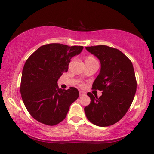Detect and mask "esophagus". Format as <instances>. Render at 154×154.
Returning <instances> with one entry per match:
<instances>
[{
	"label": "esophagus",
	"mask_w": 154,
	"mask_h": 154,
	"mask_svg": "<svg viewBox=\"0 0 154 154\" xmlns=\"http://www.w3.org/2000/svg\"><path fill=\"white\" fill-rule=\"evenodd\" d=\"M84 94H85L84 92H83L82 91H79V96H83Z\"/></svg>",
	"instance_id": "1"
}]
</instances>
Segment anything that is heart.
Instances as JSON below:
<instances>
[{
  "instance_id": "heart-1",
  "label": "heart",
  "mask_w": 154,
  "mask_h": 154,
  "mask_svg": "<svg viewBox=\"0 0 154 154\" xmlns=\"http://www.w3.org/2000/svg\"><path fill=\"white\" fill-rule=\"evenodd\" d=\"M95 60V59L93 58L92 57H88V58L86 59V60Z\"/></svg>"
}]
</instances>
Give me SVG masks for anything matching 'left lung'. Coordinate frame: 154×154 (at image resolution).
I'll return each instance as SVG.
<instances>
[{
  "label": "left lung",
  "mask_w": 154,
  "mask_h": 154,
  "mask_svg": "<svg viewBox=\"0 0 154 154\" xmlns=\"http://www.w3.org/2000/svg\"><path fill=\"white\" fill-rule=\"evenodd\" d=\"M85 49L100 61V70L92 88L103 91L99 98L87 94L91 102L84 108L85 115L96 126H111L123 118L133 101L137 90L133 65L117 49L106 45Z\"/></svg>",
  "instance_id": "left-lung-1"
}]
</instances>
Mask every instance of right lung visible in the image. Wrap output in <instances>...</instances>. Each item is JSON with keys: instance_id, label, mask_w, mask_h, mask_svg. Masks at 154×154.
Segmentation results:
<instances>
[{"instance_id": "obj_1", "label": "right lung", "mask_w": 154, "mask_h": 154, "mask_svg": "<svg viewBox=\"0 0 154 154\" xmlns=\"http://www.w3.org/2000/svg\"><path fill=\"white\" fill-rule=\"evenodd\" d=\"M83 46L51 43L40 47L25 62L20 92L26 108L36 120L49 126L66 118L70 106L79 97L77 88H58V82L69 69L71 59Z\"/></svg>"}]
</instances>
